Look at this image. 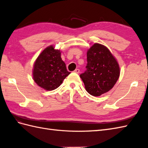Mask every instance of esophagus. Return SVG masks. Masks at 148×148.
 Segmentation results:
<instances>
[{
    "instance_id": "esophagus-1",
    "label": "esophagus",
    "mask_w": 148,
    "mask_h": 148,
    "mask_svg": "<svg viewBox=\"0 0 148 148\" xmlns=\"http://www.w3.org/2000/svg\"><path fill=\"white\" fill-rule=\"evenodd\" d=\"M79 72H80L79 69H76V70L74 71V72H76V73H77V74H79Z\"/></svg>"
}]
</instances>
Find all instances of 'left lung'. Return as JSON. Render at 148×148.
Masks as SVG:
<instances>
[{
	"mask_svg": "<svg viewBox=\"0 0 148 148\" xmlns=\"http://www.w3.org/2000/svg\"><path fill=\"white\" fill-rule=\"evenodd\" d=\"M86 71L80 75L90 95L100 96L108 92L120 74L118 63L106 46L95 43L87 51Z\"/></svg>",
	"mask_w": 148,
	"mask_h": 148,
	"instance_id": "8db88e82",
	"label": "left lung"
}]
</instances>
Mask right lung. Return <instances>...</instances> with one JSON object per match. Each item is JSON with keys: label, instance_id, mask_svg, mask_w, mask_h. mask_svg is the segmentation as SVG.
<instances>
[{"label": "right lung", "instance_id": "add662e5", "mask_svg": "<svg viewBox=\"0 0 148 148\" xmlns=\"http://www.w3.org/2000/svg\"><path fill=\"white\" fill-rule=\"evenodd\" d=\"M61 58V51L53 45L48 46L40 53L34 64L33 79L37 85L48 91L60 86L70 74Z\"/></svg>", "mask_w": 148, "mask_h": 148}]
</instances>
